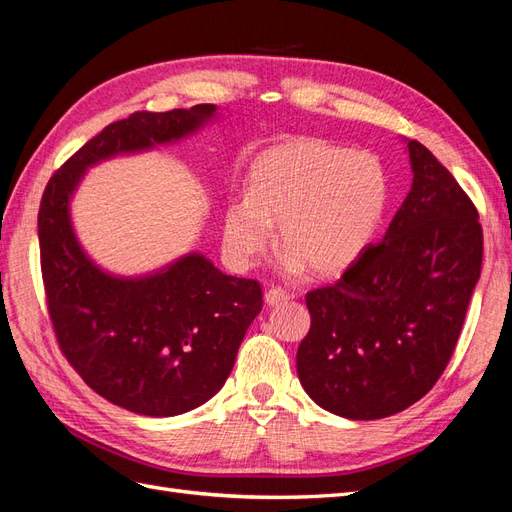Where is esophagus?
Listing matches in <instances>:
<instances>
[{"instance_id": "obj_1", "label": "esophagus", "mask_w": 512, "mask_h": 512, "mask_svg": "<svg viewBox=\"0 0 512 512\" xmlns=\"http://www.w3.org/2000/svg\"><path fill=\"white\" fill-rule=\"evenodd\" d=\"M290 297H292V294L286 292L284 288H269V290L265 292V303H267V305H282V303H286Z\"/></svg>"}]
</instances>
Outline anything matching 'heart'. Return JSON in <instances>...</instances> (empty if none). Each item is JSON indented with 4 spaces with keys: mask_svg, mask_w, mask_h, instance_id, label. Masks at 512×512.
<instances>
[{
    "mask_svg": "<svg viewBox=\"0 0 512 512\" xmlns=\"http://www.w3.org/2000/svg\"><path fill=\"white\" fill-rule=\"evenodd\" d=\"M389 179L369 151L294 138L252 164L247 194L224 207L222 241L237 267H252L280 228L286 265L335 275L359 258L384 218Z\"/></svg>",
    "mask_w": 512,
    "mask_h": 512,
    "instance_id": "b5f03b06",
    "label": "heart"
}]
</instances>
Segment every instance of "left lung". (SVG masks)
<instances>
[{
	"mask_svg": "<svg viewBox=\"0 0 512 512\" xmlns=\"http://www.w3.org/2000/svg\"><path fill=\"white\" fill-rule=\"evenodd\" d=\"M408 151L412 190L384 241L305 294L312 327L297 350L299 380L320 408L354 421L397 414L433 389L480 277L474 203L425 145Z\"/></svg>",
	"mask_w": 512,
	"mask_h": 512,
	"instance_id": "8db88e82",
	"label": "left lung"
}]
</instances>
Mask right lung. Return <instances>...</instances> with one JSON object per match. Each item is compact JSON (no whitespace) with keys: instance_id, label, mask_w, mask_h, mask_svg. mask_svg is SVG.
Masks as SVG:
<instances>
[{"instance_id":"add662e5","label":"right lung","mask_w":512,"mask_h":512,"mask_svg":"<svg viewBox=\"0 0 512 512\" xmlns=\"http://www.w3.org/2000/svg\"><path fill=\"white\" fill-rule=\"evenodd\" d=\"M213 111L196 104L108 123L55 170L40 200V269L59 350L89 389L136 414H183L218 393L262 309V288L198 254L141 280L106 275L76 243L68 198L87 166L175 141Z\"/></svg>"}]
</instances>
